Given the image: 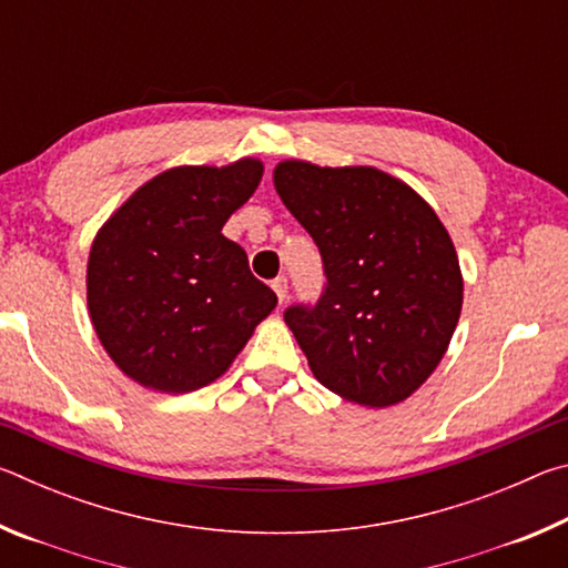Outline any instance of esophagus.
<instances>
[{"instance_id": "1", "label": "esophagus", "mask_w": 568, "mask_h": 568, "mask_svg": "<svg viewBox=\"0 0 568 568\" xmlns=\"http://www.w3.org/2000/svg\"><path fill=\"white\" fill-rule=\"evenodd\" d=\"M271 285H273V291H275V295H277V301L283 303L285 297H287V277H285V275H277Z\"/></svg>"}]
</instances>
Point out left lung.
I'll use <instances>...</instances> for the list:
<instances>
[{"mask_svg":"<svg viewBox=\"0 0 568 568\" xmlns=\"http://www.w3.org/2000/svg\"><path fill=\"white\" fill-rule=\"evenodd\" d=\"M275 190L321 250L318 301L283 313L315 378L361 406L408 398L444 358L464 303L446 227L376 168L291 160Z\"/></svg>","mask_w":568,"mask_h":568,"instance_id":"8db88e82","label":"left lung"}]
</instances>
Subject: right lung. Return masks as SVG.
Wrapping results in <instances>:
<instances>
[{
  "instance_id": "add662e5",
  "label": "right lung",
  "mask_w": 568,
  "mask_h": 568,
  "mask_svg": "<svg viewBox=\"0 0 568 568\" xmlns=\"http://www.w3.org/2000/svg\"><path fill=\"white\" fill-rule=\"evenodd\" d=\"M263 165L175 168L145 182L94 237L88 303L104 351L152 390L190 393L223 376L277 295L250 273L223 225Z\"/></svg>"
}]
</instances>
